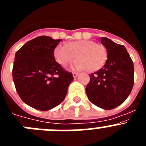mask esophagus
Returning a JSON list of instances; mask_svg holds the SVG:
<instances>
[{
    "label": "esophagus",
    "instance_id": "obj_1",
    "mask_svg": "<svg viewBox=\"0 0 146 146\" xmlns=\"http://www.w3.org/2000/svg\"><path fill=\"white\" fill-rule=\"evenodd\" d=\"M73 77H74V78H76V77H77V76L79 75V73H77V72H73Z\"/></svg>",
    "mask_w": 146,
    "mask_h": 146
}]
</instances>
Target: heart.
Here are the masks:
<instances>
[{"instance_id":"obj_1","label":"heart","mask_w":146,"mask_h":146,"mask_svg":"<svg viewBox=\"0 0 146 146\" xmlns=\"http://www.w3.org/2000/svg\"><path fill=\"white\" fill-rule=\"evenodd\" d=\"M55 60L66 66L76 60L74 69L96 72L104 65L107 60L106 49L91 40H80L66 44H59L54 50Z\"/></svg>"}]
</instances>
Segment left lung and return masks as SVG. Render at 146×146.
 <instances>
[{
    "label": "left lung",
    "mask_w": 146,
    "mask_h": 146,
    "mask_svg": "<svg viewBox=\"0 0 146 146\" xmlns=\"http://www.w3.org/2000/svg\"><path fill=\"white\" fill-rule=\"evenodd\" d=\"M108 59L101 69L90 75L86 88L88 99L96 106L111 110L129 96L134 85V65L124 46L102 37Z\"/></svg>",
    "instance_id": "obj_1"
}]
</instances>
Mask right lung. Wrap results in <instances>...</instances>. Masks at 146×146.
<instances>
[{
	"label": "right lung",
	"instance_id": "add662e5",
	"mask_svg": "<svg viewBox=\"0 0 146 146\" xmlns=\"http://www.w3.org/2000/svg\"><path fill=\"white\" fill-rule=\"evenodd\" d=\"M61 41L40 36L15 54L12 76L17 92L34 109L50 110L60 104L74 79L54 57V50Z\"/></svg>",
	"mask_w": 146,
	"mask_h": 146
}]
</instances>
